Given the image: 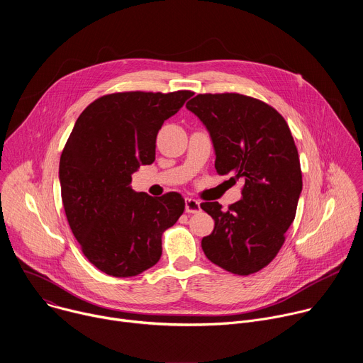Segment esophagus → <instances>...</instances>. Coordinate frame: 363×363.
<instances>
[{
	"label": "esophagus",
	"instance_id": "obj_1",
	"mask_svg": "<svg viewBox=\"0 0 363 363\" xmlns=\"http://www.w3.org/2000/svg\"><path fill=\"white\" fill-rule=\"evenodd\" d=\"M185 211L188 214H196L201 211V203L194 198H186L185 199Z\"/></svg>",
	"mask_w": 363,
	"mask_h": 363
}]
</instances>
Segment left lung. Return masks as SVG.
<instances>
[{"mask_svg": "<svg viewBox=\"0 0 363 363\" xmlns=\"http://www.w3.org/2000/svg\"><path fill=\"white\" fill-rule=\"evenodd\" d=\"M186 109L210 133L217 172L244 182L228 211L201 203L216 223L201 247L214 264L248 276L277 255L296 216L303 182L291 132L276 109L238 93L198 94Z\"/></svg>", "mask_w": 363, "mask_h": 363, "instance_id": "8db88e82", "label": "left lung"}]
</instances>
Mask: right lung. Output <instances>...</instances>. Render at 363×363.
Wrapping results in <instances>:
<instances>
[{
    "label": "right lung",
    "instance_id": "obj_1",
    "mask_svg": "<svg viewBox=\"0 0 363 363\" xmlns=\"http://www.w3.org/2000/svg\"><path fill=\"white\" fill-rule=\"evenodd\" d=\"M192 94L113 93L76 121L60 158L62 199L72 233L100 272L132 277L160 262L162 233L182 216L185 201L177 192H135L129 184L155 161L160 129Z\"/></svg>",
    "mask_w": 363,
    "mask_h": 363
}]
</instances>
